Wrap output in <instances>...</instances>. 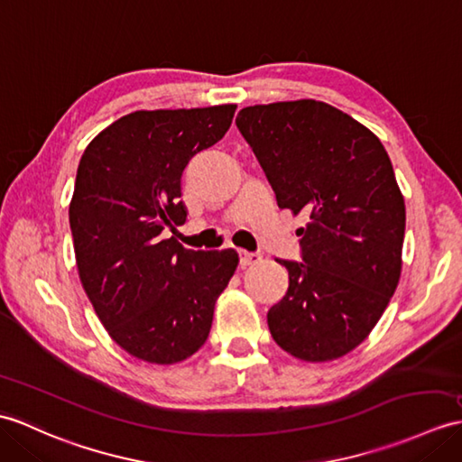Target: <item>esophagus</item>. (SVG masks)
Instances as JSON below:
<instances>
[{"label":"esophagus","instance_id":"esophagus-1","mask_svg":"<svg viewBox=\"0 0 462 462\" xmlns=\"http://www.w3.org/2000/svg\"><path fill=\"white\" fill-rule=\"evenodd\" d=\"M257 262H262V255L255 254V252H240V265L242 267H248V265H255Z\"/></svg>","mask_w":462,"mask_h":462}]
</instances>
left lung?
I'll use <instances>...</instances> for the list:
<instances>
[{
	"instance_id": "obj_1",
	"label": "left lung",
	"mask_w": 462,
	"mask_h": 462,
	"mask_svg": "<svg viewBox=\"0 0 462 462\" xmlns=\"http://www.w3.org/2000/svg\"><path fill=\"white\" fill-rule=\"evenodd\" d=\"M275 190L309 217L303 263L267 310L273 340L303 362H328L376 327L400 283L405 202L392 161L366 125L325 102L257 104L236 117Z\"/></svg>"
}]
</instances>
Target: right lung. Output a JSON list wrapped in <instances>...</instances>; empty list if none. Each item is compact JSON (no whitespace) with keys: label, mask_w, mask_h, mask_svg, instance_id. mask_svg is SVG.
<instances>
[{"label":"right lung","mask_w":462,"mask_h":462,"mask_svg":"<svg viewBox=\"0 0 462 462\" xmlns=\"http://www.w3.org/2000/svg\"><path fill=\"white\" fill-rule=\"evenodd\" d=\"M236 104L137 110L84 149L69 220L79 277L117 346L149 364H177L208 338L214 305L238 267L234 250H187L165 226L187 210L180 175L224 137Z\"/></svg>","instance_id":"1"}]
</instances>
